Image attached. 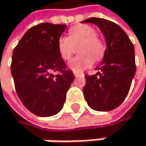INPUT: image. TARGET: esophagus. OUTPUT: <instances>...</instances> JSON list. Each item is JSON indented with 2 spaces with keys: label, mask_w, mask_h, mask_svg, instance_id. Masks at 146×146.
<instances>
[{
  "label": "esophagus",
  "mask_w": 146,
  "mask_h": 146,
  "mask_svg": "<svg viewBox=\"0 0 146 146\" xmlns=\"http://www.w3.org/2000/svg\"><path fill=\"white\" fill-rule=\"evenodd\" d=\"M74 74L75 77H78V76H80V75H83L82 74H79V72H74Z\"/></svg>",
  "instance_id": "1"
}]
</instances>
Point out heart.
Instances as JSON below:
<instances>
[{
  "mask_svg": "<svg viewBox=\"0 0 146 146\" xmlns=\"http://www.w3.org/2000/svg\"><path fill=\"white\" fill-rule=\"evenodd\" d=\"M80 55L72 58L69 67L76 72H81L90 67L95 60H101L105 53V44L96 35V31L90 25L80 24L71 28L68 36L58 39V51L64 60H69L79 45Z\"/></svg>",
  "mask_w": 146,
  "mask_h": 146,
  "instance_id": "1",
  "label": "heart"
}]
</instances>
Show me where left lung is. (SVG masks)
I'll list each match as a JSON object with an SVG mask.
<instances>
[{
	"mask_svg": "<svg viewBox=\"0 0 146 146\" xmlns=\"http://www.w3.org/2000/svg\"><path fill=\"white\" fill-rule=\"evenodd\" d=\"M82 23L97 25L107 48L99 70L94 75H85L83 88L88 106L97 111L112 110L123 102L131 88L136 72L134 45L122 28L103 18L91 17Z\"/></svg>",
	"mask_w": 146,
	"mask_h": 146,
	"instance_id": "1",
	"label": "left lung"
}]
</instances>
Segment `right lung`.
Returning <instances> with one entry per match:
<instances>
[{"label": "right lung", "mask_w": 146, "mask_h": 146, "mask_svg": "<svg viewBox=\"0 0 146 146\" xmlns=\"http://www.w3.org/2000/svg\"><path fill=\"white\" fill-rule=\"evenodd\" d=\"M66 29V24L39 23L26 31L13 51L11 74L16 94L38 116L54 115L62 110L74 80L58 51V39Z\"/></svg>", "instance_id": "obj_1"}]
</instances>
